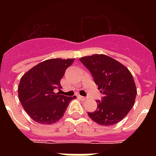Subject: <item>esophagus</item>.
<instances>
[{
	"instance_id": "34e87169",
	"label": "esophagus",
	"mask_w": 156,
	"mask_h": 156,
	"mask_svg": "<svg viewBox=\"0 0 156 156\" xmlns=\"http://www.w3.org/2000/svg\"><path fill=\"white\" fill-rule=\"evenodd\" d=\"M78 99H80L81 100H87V98L84 97V96H82V95H78Z\"/></svg>"
}]
</instances>
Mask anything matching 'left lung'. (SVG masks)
Masks as SVG:
<instances>
[{
  "mask_svg": "<svg viewBox=\"0 0 156 156\" xmlns=\"http://www.w3.org/2000/svg\"><path fill=\"white\" fill-rule=\"evenodd\" d=\"M79 61L90 71L98 89L103 94L97 100V109L87 112L92 121L101 126H112L121 121L133 108L137 89L128 69L110 56L95 54Z\"/></svg>",
  "mask_w": 156,
  "mask_h": 156,
  "instance_id": "8db88e82",
  "label": "left lung"
}]
</instances>
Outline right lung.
<instances>
[{
    "mask_svg": "<svg viewBox=\"0 0 156 156\" xmlns=\"http://www.w3.org/2000/svg\"><path fill=\"white\" fill-rule=\"evenodd\" d=\"M74 59L54 58L38 64L22 77L18 85V98L32 120L40 124L56 123L64 116L71 100L53 91L61 88L60 81Z\"/></svg>",
    "mask_w": 156,
    "mask_h": 156,
    "instance_id": "add662e5",
    "label": "right lung"
}]
</instances>
